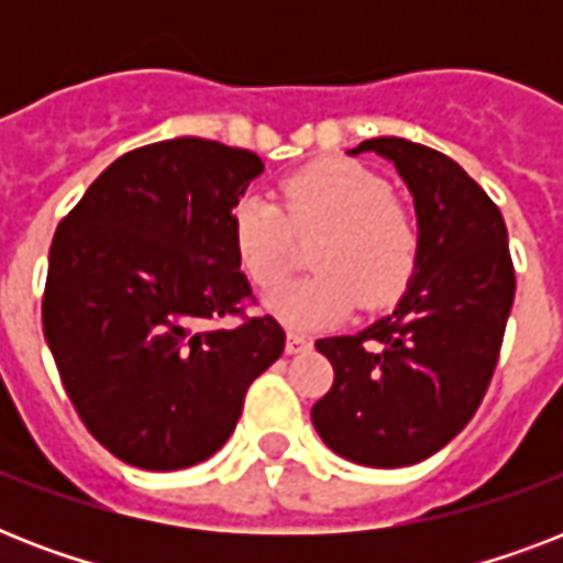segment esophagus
I'll list each match as a JSON object with an SVG mask.
<instances>
[{
  "label": "esophagus",
  "instance_id": "34e87169",
  "mask_svg": "<svg viewBox=\"0 0 563 563\" xmlns=\"http://www.w3.org/2000/svg\"><path fill=\"white\" fill-rule=\"evenodd\" d=\"M309 339L300 333H289L286 335V353H300V351H309Z\"/></svg>",
  "mask_w": 563,
  "mask_h": 563
}]
</instances>
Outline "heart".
<instances>
[{
    "label": "heart",
    "instance_id": "heart-1",
    "mask_svg": "<svg viewBox=\"0 0 563 563\" xmlns=\"http://www.w3.org/2000/svg\"><path fill=\"white\" fill-rule=\"evenodd\" d=\"M283 203L286 210L265 195H242L230 207V239L247 277L268 289L295 265V233H321L309 254L318 272L265 298L291 330H321L356 303L388 307L418 272V219L368 166L344 157L312 163L286 178Z\"/></svg>",
    "mask_w": 563,
    "mask_h": 563
}]
</instances>
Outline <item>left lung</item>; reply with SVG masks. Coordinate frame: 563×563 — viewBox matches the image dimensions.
I'll return each instance as SVG.
<instances>
[{
    "label": "left lung",
    "instance_id": "left-lung-1",
    "mask_svg": "<svg viewBox=\"0 0 563 563\" xmlns=\"http://www.w3.org/2000/svg\"><path fill=\"white\" fill-rule=\"evenodd\" d=\"M360 152L388 157L409 184L420 260L391 316L316 342L335 376L312 423L347 462L406 467L450 444L479 409L515 303V263L499 207L446 154L400 136L365 140Z\"/></svg>",
    "mask_w": 563,
    "mask_h": 563
}]
</instances>
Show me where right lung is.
I'll use <instances>...</instances> for the list:
<instances>
[{"label": "right lung", "mask_w": 563, "mask_h": 563, "mask_svg": "<svg viewBox=\"0 0 563 563\" xmlns=\"http://www.w3.org/2000/svg\"><path fill=\"white\" fill-rule=\"evenodd\" d=\"M263 172L245 148L178 136L110 163L57 224L43 333L78 418L143 471L210 459L286 333L239 272L230 207ZM239 317L236 328H210Z\"/></svg>", "instance_id": "right-lung-1"}]
</instances>
